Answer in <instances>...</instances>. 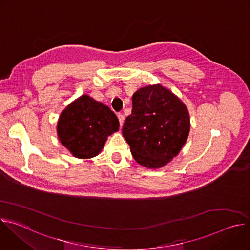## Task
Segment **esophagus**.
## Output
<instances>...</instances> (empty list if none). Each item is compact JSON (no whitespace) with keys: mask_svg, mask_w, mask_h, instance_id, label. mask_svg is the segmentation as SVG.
Masks as SVG:
<instances>
[{"mask_svg":"<svg viewBox=\"0 0 250 250\" xmlns=\"http://www.w3.org/2000/svg\"><path fill=\"white\" fill-rule=\"evenodd\" d=\"M118 119H119V122H120L121 126H123L124 122H125V117H124V115H123V114H119V115H118Z\"/></svg>","mask_w":250,"mask_h":250,"instance_id":"esophagus-1","label":"esophagus"}]
</instances>
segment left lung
I'll return each instance as SVG.
<instances>
[{
	"label": "left lung",
	"mask_w": 250,
	"mask_h": 250,
	"mask_svg": "<svg viewBox=\"0 0 250 250\" xmlns=\"http://www.w3.org/2000/svg\"><path fill=\"white\" fill-rule=\"evenodd\" d=\"M186 104L168 88L147 85L132 96V112L123 135L134 160L149 169L167 165L179 154L190 132Z\"/></svg>",
	"instance_id": "obj_1"
}]
</instances>
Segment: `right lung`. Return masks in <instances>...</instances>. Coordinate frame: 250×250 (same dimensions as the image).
Returning a JSON list of instances; mask_svg holds the SVG:
<instances>
[{
    "label": "right lung",
    "instance_id": "1",
    "mask_svg": "<svg viewBox=\"0 0 250 250\" xmlns=\"http://www.w3.org/2000/svg\"><path fill=\"white\" fill-rule=\"evenodd\" d=\"M119 126L117 116L108 105L82 95L62 111L56 131L62 146L74 157L89 159L102 151L108 136Z\"/></svg>",
    "mask_w": 250,
    "mask_h": 250
}]
</instances>
